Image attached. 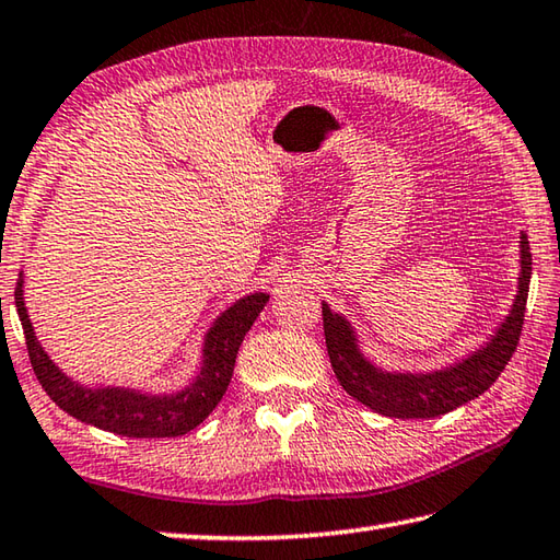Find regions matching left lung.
<instances>
[{
  "instance_id": "obj_1",
  "label": "left lung",
  "mask_w": 560,
  "mask_h": 560,
  "mask_svg": "<svg viewBox=\"0 0 560 560\" xmlns=\"http://www.w3.org/2000/svg\"><path fill=\"white\" fill-rule=\"evenodd\" d=\"M520 284H516V298L508 319L482 348L458 363L441 368V371L409 373L385 371L375 365L358 348V336L351 322L322 302L326 351H329L336 380L358 402L371 407L377 415L395 419L441 417L476 399L500 377L520 343L532 280V250L524 234L520 241Z\"/></svg>"
}]
</instances>
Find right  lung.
I'll return each instance as SVG.
<instances>
[{
	"mask_svg": "<svg viewBox=\"0 0 560 560\" xmlns=\"http://www.w3.org/2000/svg\"><path fill=\"white\" fill-rule=\"evenodd\" d=\"M14 300L21 326H24L31 368L52 402L84 424L112 431V434L129 439H165L187 434L212 415L234 375L241 341L266 307L270 294H246L221 312L205 334L202 365L192 383L180 393L163 395L141 393L131 387H88L75 383L50 361L36 339L34 324H31L24 304V270L19 272Z\"/></svg>",
	"mask_w": 560,
	"mask_h": 560,
	"instance_id": "add662e5",
	"label": "right lung"
}]
</instances>
